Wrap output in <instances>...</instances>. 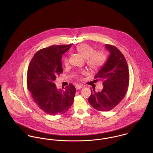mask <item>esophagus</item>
Wrapping results in <instances>:
<instances>
[{
  "instance_id": "obj_1",
  "label": "esophagus",
  "mask_w": 153,
  "mask_h": 153,
  "mask_svg": "<svg viewBox=\"0 0 153 153\" xmlns=\"http://www.w3.org/2000/svg\"><path fill=\"white\" fill-rule=\"evenodd\" d=\"M75 88H76V89L78 90V89H80L81 88H82V85H81L77 84V85H75Z\"/></svg>"
}]
</instances>
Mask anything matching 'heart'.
Here are the masks:
<instances>
[{
  "label": "heart",
  "mask_w": 153,
  "mask_h": 153,
  "mask_svg": "<svg viewBox=\"0 0 153 153\" xmlns=\"http://www.w3.org/2000/svg\"><path fill=\"white\" fill-rule=\"evenodd\" d=\"M75 50L84 58H86V63L87 65L92 70L97 71L104 65L107 61V56L104 51H95L94 48L87 44H79L78 45ZM63 64L67 66L69 64V59L67 56L63 58ZM87 72L84 71L81 74H77L78 78H81L82 75L86 74Z\"/></svg>",
  "instance_id": "1"
}]
</instances>
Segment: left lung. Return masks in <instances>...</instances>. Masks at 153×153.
Wrapping results in <instances>:
<instances>
[{"label": "left lung", "instance_id": "obj_1", "mask_svg": "<svg viewBox=\"0 0 153 153\" xmlns=\"http://www.w3.org/2000/svg\"><path fill=\"white\" fill-rule=\"evenodd\" d=\"M110 52L105 64L94 78L101 80L103 89L96 92L91 90L89 103L100 111H108L115 107L124 98L129 84V71L124 55L115 46L106 44Z\"/></svg>", "mask_w": 153, "mask_h": 153}]
</instances>
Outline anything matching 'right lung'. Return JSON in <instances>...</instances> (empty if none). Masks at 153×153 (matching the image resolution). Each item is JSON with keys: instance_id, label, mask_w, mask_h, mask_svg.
Listing matches in <instances>:
<instances>
[{"instance_id": "1", "label": "right lung", "mask_w": 153, "mask_h": 153, "mask_svg": "<svg viewBox=\"0 0 153 153\" xmlns=\"http://www.w3.org/2000/svg\"><path fill=\"white\" fill-rule=\"evenodd\" d=\"M72 45L43 48L36 52L28 66L27 89L39 108L51 115L65 113L74 102L76 89L72 84L58 90L53 82L63 72L62 56Z\"/></svg>"}]
</instances>
